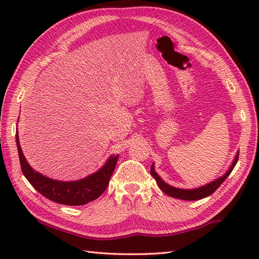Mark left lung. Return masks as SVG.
<instances>
[{
  "instance_id": "8db88e82",
  "label": "left lung",
  "mask_w": 259,
  "mask_h": 259,
  "mask_svg": "<svg viewBox=\"0 0 259 259\" xmlns=\"http://www.w3.org/2000/svg\"><path fill=\"white\" fill-rule=\"evenodd\" d=\"M238 156H239V153L236 155L235 160L233 161L232 166H230L228 171L224 176L217 178L216 180L211 181V183H209L205 186H201V187H199V188H196V189H180V188H176V187H172V186L166 184L155 171V164L153 163L151 164L150 174L152 177L156 179L159 188H160L166 195H168L170 197H174V198H178V199H183V200H199V199H202V198L208 197L211 194H213V192L217 190L218 187L221 186L225 180H226V178L230 175V172L233 171V169L235 168L236 163H237Z\"/></svg>"
}]
</instances>
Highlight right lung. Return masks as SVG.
Instances as JSON below:
<instances>
[{"mask_svg": "<svg viewBox=\"0 0 259 259\" xmlns=\"http://www.w3.org/2000/svg\"><path fill=\"white\" fill-rule=\"evenodd\" d=\"M15 139L16 146H18L21 169L25 178L29 180L33 188L36 189L42 196L54 202L61 203V205L81 206L100 197L107 189L109 180L113 174L119 157L118 155L111 156L101 169L88 176L84 179L75 181H59L48 178L33 170L30 164L27 163L23 152H22L18 133L15 135Z\"/></svg>", "mask_w": 259, "mask_h": 259, "instance_id": "add662e5", "label": "right lung"}]
</instances>
